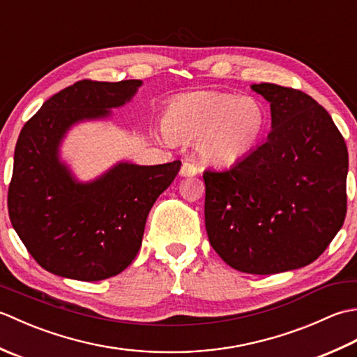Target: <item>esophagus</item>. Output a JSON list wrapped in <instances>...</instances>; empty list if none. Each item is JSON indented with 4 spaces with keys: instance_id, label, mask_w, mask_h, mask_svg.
Wrapping results in <instances>:
<instances>
[{
    "instance_id": "1",
    "label": "esophagus",
    "mask_w": 357,
    "mask_h": 357,
    "mask_svg": "<svg viewBox=\"0 0 357 357\" xmlns=\"http://www.w3.org/2000/svg\"><path fill=\"white\" fill-rule=\"evenodd\" d=\"M196 173H198V165L195 162L185 161L183 167H181V174H183V176H195Z\"/></svg>"
}]
</instances>
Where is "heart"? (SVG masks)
<instances>
[{
	"label": "heart",
	"instance_id": "heart-1",
	"mask_svg": "<svg viewBox=\"0 0 357 357\" xmlns=\"http://www.w3.org/2000/svg\"><path fill=\"white\" fill-rule=\"evenodd\" d=\"M267 118L256 98L207 90L174 98L167 105L164 128L172 138L196 139L204 162L227 167L257 147Z\"/></svg>",
	"mask_w": 357,
	"mask_h": 357
}]
</instances>
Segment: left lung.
Masks as SVG:
<instances>
[{
	"label": "left lung",
	"instance_id": "1",
	"mask_svg": "<svg viewBox=\"0 0 357 357\" xmlns=\"http://www.w3.org/2000/svg\"><path fill=\"white\" fill-rule=\"evenodd\" d=\"M252 90L270 102L268 139L227 170L204 172L210 245L234 270L275 275L312 264L347 215L348 151L328 112L298 89Z\"/></svg>",
	"mask_w": 357,
	"mask_h": 357
}]
</instances>
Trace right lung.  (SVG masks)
Returning <instances> with one entry per match:
<instances>
[{"instance_id":"1","label":"right lung","mask_w":357,"mask_h":357,"mask_svg":"<svg viewBox=\"0 0 357 357\" xmlns=\"http://www.w3.org/2000/svg\"><path fill=\"white\" fill-rule=\"evenodd\" d=\"M139 79H82L43 104L18 136L7 208L33 259L53 275L84 282L119 275L138 255L149 211L181 169L121 162L93 183L79 184L58 159L70 126L110 115Z\"/></svg>"}]
</instances>
